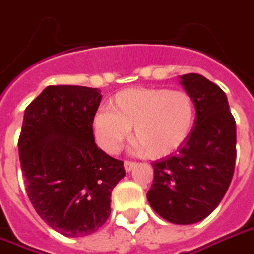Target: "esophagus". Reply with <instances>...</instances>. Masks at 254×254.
<instances>
[{
	"instance_id": "obj_1",
	"label": "esophagus",
	"mask_w": 254,
	"mask_h": 254,
	"mask_svg": "<svg viewBox=\"0 0 254 254\" xmlns=\"http://www.w3.org/2000/svg\"><path fill=\"white\" fill-rule=\"evenodd\" d=\"M134 167H135V163H134V162H130V160H126V162H124V169H126V171H131Z\"/></svg>"
}]
</instances>
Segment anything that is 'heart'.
Wrapping results in <instances>:
<instances>
[{
  "instance_id": "1",
  "label": "heart",
  "mask_w": 254,
  "mask_h": 254,
  "mask_svg": "<svg viewBox=\"0 0 254 254\" xmlns=\"http://www.w3.org/2000/svg\"><path fill=\"white\" fill-rule=\"evenodd\" d=\"M195 119L196 108L188 92L138 87L117 92L109 101V109L98 110L92 130L105 152L117 153L134 127L137 149L150 159H162L187 142Z\"/></svg>"
}]
</instances>
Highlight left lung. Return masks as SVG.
<instances>
[{
  "label": "left lung",
  "mask_w": 254,
  "mask_h": 254,
  "mask_svg": "<svg viewBox=\"0 0 254 254\" xmlns=\"http://www.w3.org/2000/svg\"><path fill=\"white\" fill-rule=\"evenodd\" d=\"M193 98L196 119L187 142L174 155L153 162L146 193L152 209L169 223L202 221L223 200L237 159V126L227 95L197 73L181 76Z\"/></svg>",
  "instance_id": "1"
}]
</instances>
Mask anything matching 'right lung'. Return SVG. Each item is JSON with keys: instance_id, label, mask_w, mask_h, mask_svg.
Returning a JSON list of instances; mask_svg holds the SVG:
<instances>
[{"instance_id": "add662e5", "label": "right lung", "mask_w": 254, "mask_h": 254, "mask_svg": "<svg viewBox=\"0 0 254 254\" xmlns=\"http://www.w3.org/2000/svg\"><path fill=\"white\" fill-rule=\"evenodd\" d=\"M101 90L50 85L24 110L19 157L26 192L45 223L85 237L110 216V195L126 176L122 160L95 144L92 120Z\"/></svg>"}]
</instances>
